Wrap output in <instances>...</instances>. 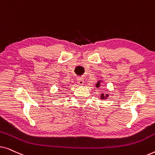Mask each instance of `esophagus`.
Instances as JSON below:
<instances>
[{
	"label": "esophagus",
	"instance_id": "obj_1",
	"mask_svg": "<svg viewBox=\"0 0 155 155\" xmlns=\"http://www.w3.org/2000/svg\"><path fill=\"white\" fill-rule=\"evenodd\" d=\"M77 81H78V84H80V85H82V84H84V80L82 79V78H80V77L77 78Z\"/></svg>",
	"mask_w": 155,
	"mask_h": 155
}]
</instances>
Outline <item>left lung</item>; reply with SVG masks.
Here are the masks:
<instances>
[{
  "label": "left lung",
  "mask_w": 155,
  "mask_h": 155,
  "mask_svg": "<svg viewBox=\"0 0 155 155\" xmlns=\"http://www.w3.org/2000/svg\"><path fill=\"white\" fill-rule=\"evenodd\" d=\"M100 82H101V81H99L97 82V83L96 84V85H97V87H99V86H100ZM109 97V94H101V99H107V97Z\"/></svg>",
  "instance_id": "8db88e82"
}]
</instances>
